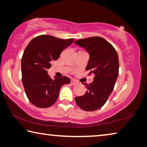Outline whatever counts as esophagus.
Here are the masks:
<instances>
[{
	"label": "esophagus",
	"mask_w": 147,
	"mask_h": 147,
	"mask_svg": "<svg viewBox=\"0 0 147 147\" xmlns=\"http://www.w3.org/2000/svg\"><path fill=\"white\" fill-rule=\"evenodd\" d=\"M78 84V82H76V80H71V84L73 85H75Z\"/></svg>",
	"instance_id": "34e87169"
}]
</instances>
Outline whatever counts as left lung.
Instances as JSON below:
<instances>
[{
	"instance_id": "left-lung-1",
	"label": "left lung",
	"mask_w": 147,
	"mask_h": 147,
	"mask_svg": "<svg viewBox=\"0 0 147 147\" xmlns=\"http://www.w3.org/2000/svg\"><path fill=\"white\" fill-rule=\"evenodd\" d=\"M74 43L89 54L85 70L94 75V81L85 85L84 95L75 98L79 107L85 111L100 109L108 100L114 89L119 73V59L116 49L101 37L93 36L76 40Z\"/></svg>"
}]
</instances>
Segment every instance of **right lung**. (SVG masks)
Segmentation results:
<instances>
[{
    "mask_svg": "<svg viewBox=\"0 0 147 147\" xmlns=\"http://www.w3.org/2000/svg\"><path fill=\"white\" fill-rule=\"evenodd\" d=\"M73 38L61 39L42 34L34 38L24 50L21 60L22 80L29 101L39 108H47L57 100L60 89L71 80L67 76L47 74L51 62L57 60L65 48L73 43Z\"/></svg>",
    "mask_w": 147,
    "mask_h": 147,
    "instance_id": "right-lung-1",
    "label": "right lung"
}]
</instances>
